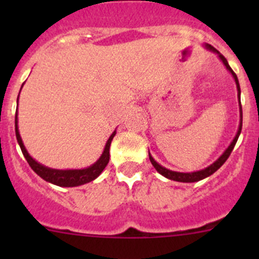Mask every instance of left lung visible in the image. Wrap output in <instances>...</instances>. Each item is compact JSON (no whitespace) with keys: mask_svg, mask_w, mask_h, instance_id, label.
Here are the masks:
<instances>
[{"mask_svg":"<svg viewBox=\"0 0 259 259\" xmlns=\"http://www.w3.org/2000/svg\"><path fill=\"white\" fill-rule=\"evenodd\" d=\"M205 48H207L209 51L211 52H215L217 55H218L219 59L222 60V62L224 64V66L227 67V70H228L229 72H231L232 75H233V79L236 81V85H237V90H238V100H239V116H241V121H239V127H238V132H237V135L234 137L233 142L231 143V145L228 146V148L226 149V151H224L223 154H222L221 156H219L218 159H217L215 161H214L213 164H210L209 166H207V168L202 169V170H198V171H193V173H179V171H173V170H169V169L164 168V166H161L160 164L156 163L155 160H154L153 156L150 155V153H149V159H150L151 164H153L154 168L156 169V171H158L159 174H161L163 177H165V178L170 179V180H176V182H182V183H194V182H199V180L207 178V177L211 176L213 173H215L217 170H218L219 168H221L222 165H223L224 163H226L227 159L229 158V155H231L232 150L234 149V145H236L237 140H238L239 138V134H241L242 132V120H243V114H242V105H241V88H239V82H238V77H237V75L234 74L233 70L231 69V66L228 65V61H227L226 57L223 56V55L221 54V52L218 51L217 49H214L213 46L210 45H205Z\"/></svg>","mask_w":259,"mask_h":259,"instance_id":"obj_1","label":"left lung"}]
</instances>
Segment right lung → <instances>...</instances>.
Returning <instances> with one entry per match:
<instances>
[{"instance_id":"add662e5","label":"right lung","mask_w":259,"mask_h":259,"mask_svg":"<svg viewBox=\"0 0 259 259\" xmlns=\"http://www.w3.org/2000/svg\"><path fill=\"white\" fill-rule=\"evenodd\" d=\"M18 103V98H17ZM15 132H16V138L17 143L20 145L21 151H22L23 156L27 160L28 165L31 166L33 171H35L37 176H40L41 178L46 182L52 183L55 185H59V187H79V185L86 184L89 182H93L94 179L98 178L101 174V171L105 169V166L108 165L109 159H110V144L111 140L116 134V132H114L113 134L110 135L109 140L106 142L105 148H104L103 154L99 158V160L96 163H94L93 165H90L89 168L85 169H69V170H59V169H52L48 168V166L42 165V164L37 163L30 154L26 150L25 145H23L22 139L20 137V133H18V126H17V113L16 116H15Z\"/></svg>"}]
</instances>
